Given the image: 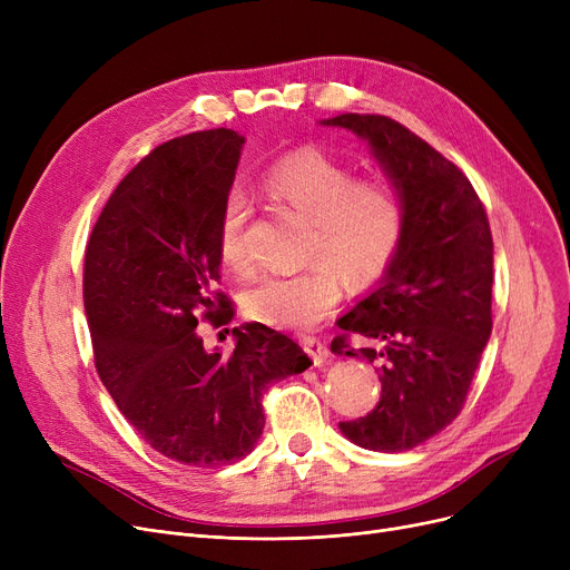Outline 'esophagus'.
Instances as JSON below:
<instances>
[{
  "label": "esophagus",
  "mask_w": 570,
  "mask_h": 570,
  "mask_svg": "<svg viewBox=\"0 0 570 570\" xmlns=\"http://www.w3.org/2000/svg\"><path fill=\"white\" fill-rule=\"evenodd\" d=\"M301 342H303L305 351L312 355L314 365H323V363L327 361V355H331V348H327V344L321 342L318 337H307V335H305Z\"/></svg>",
  "instance_id": "esophagus-1"
}]
</instances>
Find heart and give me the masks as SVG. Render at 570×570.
<instances>
[{
	"label": "heart",
	"mask_w": 570,
	"mask_h": 570,
	"mask_svg": "<svg viewBox=\"0 0 570 570\" xmlns=\"http://www.w3.org/2000/svg\"><path fill=\"white\" fill-rule=\"evenodd\" d=\"M265 194L309 222L297 275L263 277L243 295L249 318L277 327H312L340 303L342 279L365 286L393 265L406 233V200L395 179L355 177V168L321 147H301L269 166ZM247 200L230 194L219 213L217 249L235 275L252 273L245 247Z\"/></svg>",
	"instance_id": "obj_1"
}]
</instances>
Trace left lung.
Instances as JSON below:
<instances>
[{"mask_svg":"<svg viewBox=\"0 0 570 570\" xmlns=\"http://www.w3.org/2000/svg\"><path fill=\"white\" fill-rule=\"evenodd\" d=\"M321 125L367 140L406 200V233L393 265L337 321L346 335L331 348L376 363L381 381L376 409L340 430L370 451H411L455 421L490 340V222L466 175L395 119L344 112ZM348 334L373 344L353 350Z\"/></svg>","mask_w":570,"mask_h":570,"instance_id":"1","label":"left lung"}]
</instances>
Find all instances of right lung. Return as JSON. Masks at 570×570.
<instances>
[{
  "instance_id": "1",
  "label": "right lung",
  "mask_w": 570,
  "mask_h": 570,
  "mask_svg": "<svg viewBox=\"0 0 570 570\" xmlns=\"http://www.w3.org/2000/svg\"><path fill=\"white\" fill-rule=\"evenodd\" d=\"M245 136L209 129L155 147L108 198L85 252L82 301L95 365L117 409L168 460H243L263 434L269 383L312 361L263 323L233 327L209 353L198 321L233 318L219 282L217 226Z\"/></svg>"
}]
</instances>
